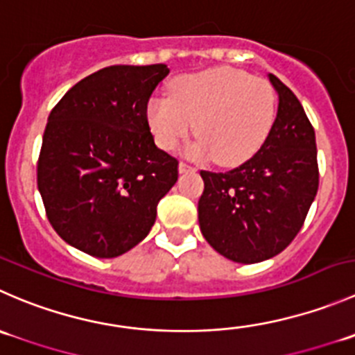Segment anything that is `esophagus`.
Returning <instances> with one entry per match:
<instances>
[{"mask_svg":"<svg viewBox=\"0 0 355 355\" xmlns=\"http://www.w3.org/2000/svg\"><path fill=\"white\" fill-rule=\"evenodd\" d=\"M194 170H196L194 166L184 163V161H180V164H178V171H180V173H189V171H194Z\"/></svg>","mask_w":355,"mask_h":355,"instance_id":"34e87169","label":"esophagus"}]
</instances>
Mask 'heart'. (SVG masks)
<instances>
[{"instance_id": "b5f03b06", "label": "heart", "mask_w": 355, "mask_h": 355, "mask_svg": "<svg viewBox=\"0 0 355 355\" xmlns=\"http://www.w3.org/2000/svg\"><path fill=\"white\" fill-rule=\"evenodd\" d=\"M277 118V97L267 79L232 67H213L178 78L170 98H153L147 121L157 146L173 150L191 135L194 157L236 166L260 150Z\"/></svg>"}]
</instances>
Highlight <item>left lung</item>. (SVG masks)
<instances>
[{"label":"left lung","mask_w":355,"mask_h":355,"mask_svg":"<svg viewBox=\"0 0 355 355\" xmlns=\"http://www.w3.org/2000/svg\"><path fill=\"white\" fill-rule=\"evenodd\" d=\"M279 105L269 139L225 173L201 171L199 227L209 246L237 263L276 257L300 232L318 194L315 133L293 92L274 74Z\"/></svg>","instance_id":"left-lung-1"}]
</instances>
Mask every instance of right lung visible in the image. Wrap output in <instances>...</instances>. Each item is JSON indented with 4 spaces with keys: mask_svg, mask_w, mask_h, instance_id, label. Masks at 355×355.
Returning a JSON list of instances; mask_svg holds the SVG:
<instances>
[{
    "mask_svg": "<svg viewBox=\"0 0 355 355\" xmlns=\"http://www.w3.org/2000/svg\"><path fill=\"white\" fill-rule=\"evenodd\" d=\"M170 69L111 65L76 83L48 116L37 189L55 232L97 258L149 234L178 161L157 149L147 104Z\"/></svg>",
    "mask_w": 355,
    "mask_h": 355,
    "instance_id": "add662e5",
    "label": "right lung"
}]
</instances>
